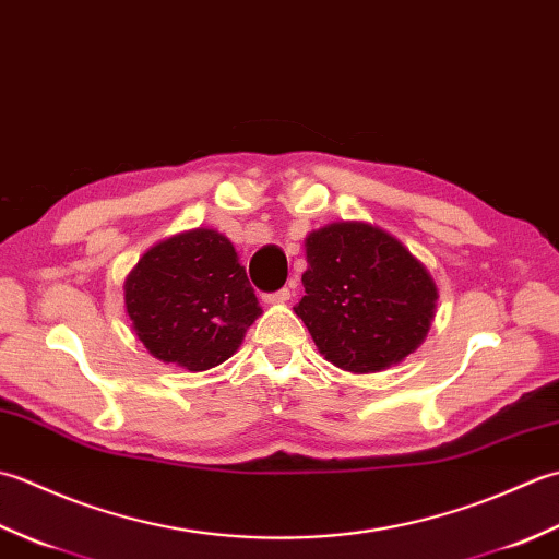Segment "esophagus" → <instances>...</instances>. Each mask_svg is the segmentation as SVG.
<instances>
[{"instance_id":"34e87169","label":"esophagus","mask_w":559,"mask_h":559,"mask_svg":"<svg viewBox=\"0 0 559 559\" xmlns=\"http://www.w3.org/2000/svg\"><path fill=\"white\" fill-rule=\"evenodd\" d=\"M295 286V281H290V288ZM290 288H281V290H276V293H266L264 295V302L266 305H283V302H288L290 300Z\"/></svg>"}]
</instances>
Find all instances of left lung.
Instances as JSON below:
<instances>
[{"label":"left lung","instance_id":"obj_1","mask_svg":"<svg viewBox=\"0 0 559 559\" xmlns=\"http://www.w3.org/2000/svg\"><path fill=\"white\" fill-rule=\"evenodd\" d=\"M305 295L293 307L329 362L382 372L425 341L437 286L394 235L370 223H331L307 235Z\"/></svg>","mask_w":559,"mask_h":559}]
</instances>
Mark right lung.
<instances>
[{
	"label": "right lung",
	"mask_w": 559,
	"mask_h": 559,
	"mask_svg": "<svg viewBox=\"0 0 559 559\" xmlns=\"http://www.w3.org/2000/svg\"><path fill=\"white\" fill-rule=\"evenodd\" d=\"M124 307L153 358L189 372L228 360L261 314L233 242L209 228L153 245L124 281Z\"/></svg>",
	"instance_id": "obj_1"
}]
</instances>
